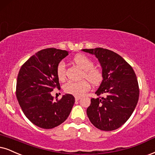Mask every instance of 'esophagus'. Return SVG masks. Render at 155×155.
Returning a JSON list of instances; mask_svg holds the SVG:
<instances>
[{
    "mask_svg": "<svg viewBox=\"0 0 155 155\" xmlns=\"http://www.w3.org/2000/svg\"><path fill=\"white\" fill-rule=\"evenodd\" d=\"M80 99H81V97H75V99H76V101L79 100Z\"/></svg>",
    "mask_w": 155,
    "mask_h": 155,
    "instance_id": "1",
    "label": "esophagus"
}]
</instances>
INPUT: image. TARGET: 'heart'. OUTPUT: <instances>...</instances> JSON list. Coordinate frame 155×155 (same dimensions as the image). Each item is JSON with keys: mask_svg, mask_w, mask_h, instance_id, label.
Instances as JSON below:
<instances>
[{"mask_svg": "<svg viewBox=\"0 0 155 155\" xmlns=\"http://www.w3.org/2000/svg\"><path fill=\"white\" fill-rule=\"evenodd\" d=\"M74 62L84 71L83 77L89 81L93 85H98L102 80V73L99 69L94 67V62L89 57L83 54H79L74 58ZM56 74L60 81L66 77L65 63L61 61L56 68ZM90 84L87 81H68L64 86L66 93L74 96H81L89 91Z\"/></svg>", "mask_w": 155, "mask_h": 155, "instance_id": "b5f03b06", "label": "heart"}]
</instances>
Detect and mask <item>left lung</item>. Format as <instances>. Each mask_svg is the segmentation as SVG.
Masks as SVG:
<instances>
[{
	"label": "left lung",
	"mask_w": 155,
	"mask_h": 155,
	"mask_svg": "<svg viewBox=\"0 0 155 155\" xmlns=\"http://www.w3.org/2000/svg\"><path fill=\"white\" fill-rule=\"evenodd\" d=\"M94 55L102 69V81L96 91L102 97L91 99L87 114L94 126L112 131L122 126L137 104L140 90L132 66L112 51L102 48L82 49Z\"/></svg>",
	"instance_id": "1"
}]
</instances>
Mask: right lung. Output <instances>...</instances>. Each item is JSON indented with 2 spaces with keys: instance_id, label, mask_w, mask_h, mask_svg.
Returning a JSON list of instances; mask_svg holds the SVG:
<instances>
[{
  "instance_id": "obj_1",
  "label": "right lung",
  "mask_w": 155,
  "mask_h": 155,
  "mask_svg": "<svg viewBox=\"0 0 155 155\" xmlns=\"http://www.w3.org/2000/svg\"><path fill=\"white\" fill-rule=\"evenodd\" d=\"M68 51L46 48L37 52L21 66L17 78L16 97L25 117L43 129H52L68 118L75 102L66 94L54 100L51 92L59 88L56 68Z\"/></svg>"
}]
</instances>
